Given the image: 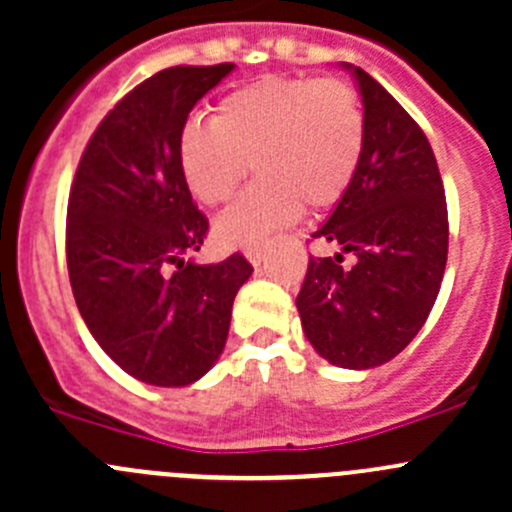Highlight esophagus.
<instances>
[{
	"label": "esophagus",
	"instance_id": "obj_1",
	"mask_svg": "<svg viewBox=\"0 0 512 512\" xmlns=\"http://www.w3.org/2000/svg\"><path fill=\"white\" fill-rule=\"evenodd\" d=\"M245 257H247V262L255 267H260L262 262H265V252H262L260 247H250V250H245Z\"/></svg>",
	"mask_w": 512,
	"mask_h": 512
}]
</instances>
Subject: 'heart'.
Here are the masks:
<instances>
[{
    "mask_svg": "<svg viewBox=\"0 0 512 512\" xmlns=\"http://www.w3.org/2000/svg\"><path fill=\"white\" fill-rule=\"evenodd\" d=\"M364 141V111L347 81L262 76L223 96L213 123H185L178 165L205 205L227 203L252 165L260 170L215 225L223 245L250 250L294 223L304 203L312 210L339 203Z\"/></svg>",
    "mask_w": 512,
    "mask_h": 512,
    "instance_id": "b5f03b06",
    "label": "heart"
}]
</instances>
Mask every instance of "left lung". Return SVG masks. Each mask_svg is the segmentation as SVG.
<instances>
[{
    "label": "left lung",
    "mask_w": 512,
    "mask_h": 512,
    "mask_svg": "<svg viewBox=\"0 0 512 512\" xmlns=\"http://www.w3.org/2000/svg\"><path fill=\"white\" fill-rule=\"evenodd\" d=\"M359 86L366 141L356 175L312 237L352 251L309 257L297 294L304 337L342 369H374L421 332L441 289L448 213L426 133L364 69L344 64Z\"/></svg>",
    "instance_id": "8db88e82"
}]
</instances>
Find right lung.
I'll return each instance as SVG.
<instances>
[{"instance_id": "add662e5", "label": "right lung", "mask_w": 512, "mask_h": 512, "mask_svg": "<svg viewBox=\"0 0 512 512\" xmlns=\"http://www.w3.org/2000/svg\"><path fill=\"white\" fill-rule=\"evenodd\" d=\"M235 64L170 66L108 111L86 146L66 210V265L91 337L126 374L188 386L213 369L252 265L200 250L208 218L178 165L188 113Z\"/></svg>"}]
</instances>
